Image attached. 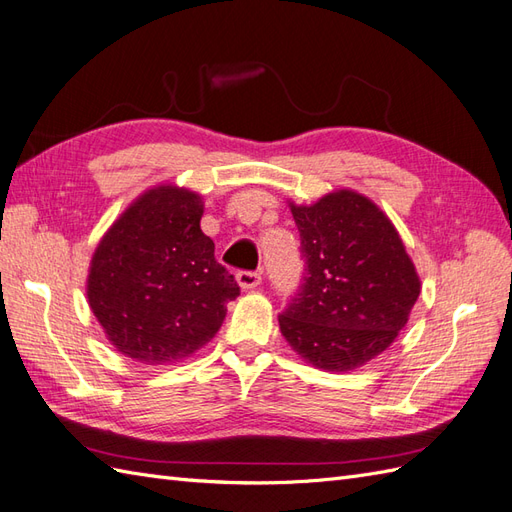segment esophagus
I'll list each match as a JSON object with an SVG mask.
<instances>
[{"instance_id": "esophagus-1", "label": "esophagus", "mask_w": 512, "mask_h": 512, "mask_svg": "<svg viewBox=\"0 0 512 512\" xmlns=\"http://www.w3.org/2000/svg\"><path fill=\"white\" fill-rule=\"evenodd\" d=\"M235 279H238L242 290H253V287H257L261 283V274L255 270H240L238 274H235Z\"/></svg>"}]
</instances>
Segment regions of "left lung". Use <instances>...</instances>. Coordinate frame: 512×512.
Wrapping results in <instances>:
<instances>
[{
    "instance_id": "1",
    "label": "left lung",
    "mask_w": 512,
    "mask_h": 512,
    "mask_svg": "<svg viewBox=\"0 0 512 512\" xmlns=\"http://www.w3.org/2000/svg\"><path fill=\"white\" fill-rule=\"evenodd\" d=\"M305 277L279 316L300 357L346 372L381 355L404 329L419 277L389 218L365 196L339 190L292 205Z\"/></svg>"
}]
</instances>
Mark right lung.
Here are the masks:
<instances>
[{
  "label": "right lung",
  "instance_id": "obj_1",
  "mask_svg": "<svg viewBox=\"0 0 512 512\" xmlns=\"http://www.w3.org/2000/svg\"><path fill=\"white\" fill-rule=\"evenodd\" d=\"M201 196L155 188L103 235L88 274V303L123 355L168 363L212 339L240 294L201 231Z\"/></svg>",
  "mask_w": 512,
  "mask_h": 512
}]
</instances>
